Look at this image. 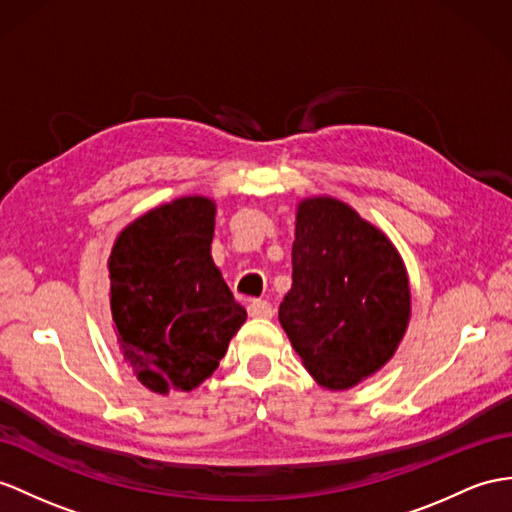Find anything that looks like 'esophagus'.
<instances>
[{"mask_svg": "<svg viewBox=\"0 0 512 512\" xmlns=\"http://www.w3.org/2000/svg\"><path fill=\"white\" fill-rule=\"evenodd\" d=\"M247 313L252 317H258V319H271L273 308L267 299H252V302L247 304Z\"/></svg>", "mask_w": 512, "mask_h": 512, "instance_id": "esophagus-1", "label": "esophagus"}]
</instances>
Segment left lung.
Masks as SVG:
<instances>
[{"mask_svg": "<svg viewBox=\"0 0 512 512\" xmlns=\"http://www.w3.org/2000/svg\"><path fill=\"white\" fill-rule=\"evenodd\" d=\"M280 323L321 386L343 391L389 363L410 319L406 267L393 243L334 197L299 202L293 284Z\"/></svg>", "mask_w": 512, "mask_h": 512, "instance_id": "8db88e82", "label": "left lung"}]
</instances>
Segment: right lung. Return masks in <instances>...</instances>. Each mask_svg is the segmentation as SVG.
I'll return each mask as SVG.
<instances>
[{"instance_id":"obj_1","label":"right lung","mask_w":512,"mask_h":512,"mask_svg":"<svg viewBox=\"0 0 512 512\" xmlns=\"http://www.w3.org/2000/svg\"><path fill=\"white\" fill-rule=\"evenodd\" d=\"M215 202L180 197L132 221L112 245L110 313L121 358L149 391H193L219 367L245 308L210 256Z\"/></svg>"}]
</instances>
